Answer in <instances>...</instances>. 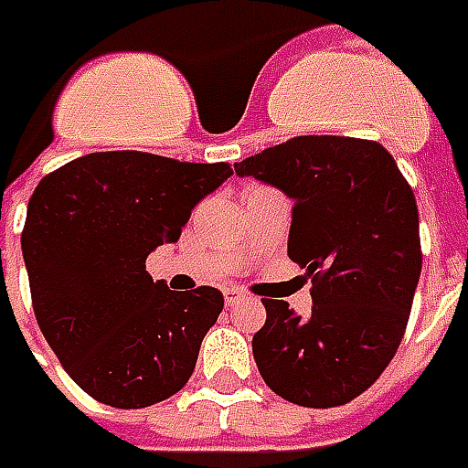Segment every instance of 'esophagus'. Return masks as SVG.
I'll use <instances>...</instances> for the list:
<instances>
[{"label":"esophagus","instance_id":"34e87169","mask_svg":"<svg viewBox=\"0 0 468 468\" xmlns=\"http://www.w3.org/2000/svg\"><path fill=\"white\" fill-rule=\"evenodd\" d=\"M244 297H247V294L241 292L239 287H227V290H224V303H227V307H234V304H239Z\"/></svg>","mask_w":468,"mask_h":468}]
</instances>
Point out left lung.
<instances>
[{"label": "left lung", "mask_w": 468, "mask_h": 468, "mask_svg": "<svg viewBox=\"0 0 468 468\" xmlns=\"http://www.w3.org/2000/svg\"><path fill=\"white\" fill-rule=\"evenodd\" d=\"M234 168L294 198L287 254L313 280L310 317L261 300V378L297 406H346L380 378L409 324L423 261L413 188L383 145L347 135H297Z\"/></svg>", "instance_id": "left-lung-1"}]
</instances>
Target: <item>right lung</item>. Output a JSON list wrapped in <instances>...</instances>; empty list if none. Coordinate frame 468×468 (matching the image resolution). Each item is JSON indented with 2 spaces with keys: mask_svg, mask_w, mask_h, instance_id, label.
<instances>
[{
  "mask_svg": "<svg viewBox=\"0 0 468 468\" xmlns=\"http://www.w3.org/2000/svg\"><path fill=\"white\" fill-rule=\"evenodd\" d=\"M229 164H186L144 151H101L59 165L29 197L22 229L32 307L68 376L112 409L171 399L217 323V287L174 292L145 271L178 241Z\"/></svg>",
  "mask_w": 468,
  "mask_h": 468,
  "instance_id": "right-lung-1",
  "label": "right lung"
}]
</instances>
